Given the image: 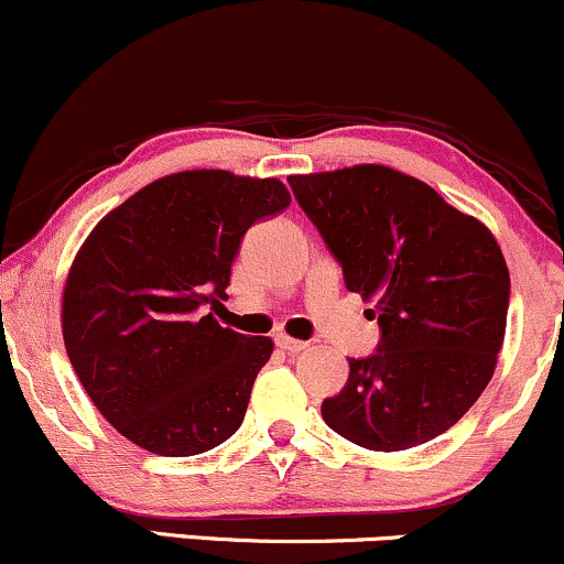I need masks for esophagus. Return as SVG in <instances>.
Segmentation results:
<instances>
[{"instance_id": "1", "label": "esophagus", "mask_w": 564, "mask_h": 564, "mask_svg": "<svg viewBox=\"0 0 564 564\" xmlns=\"http://www.w3.org/2000/svg\"><path fill=\"white\" fill-rule=\"evenodd\" d=\"M276 346H280L282 350H288V354H301V350L308 348V343L295 340V337H290V335H276Z\"/></svg>"}]
</instances>
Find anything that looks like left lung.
<instances>
[{
  "instance_id": "left-lung-1",
  "label": "left lung",
  "mask_w": 564,
  "mask_h": 564,
  "mask_svg": "<svg viewBox=\"0 0 564 564\" xmlns=\"http://www.w3.org/2000/svg\"><path fill=\"white\" fill-rule=\"evenodd\" d=\"M303 214L343 267L350 293L375 297L380 346L348 359L346 388L324 399L337 435L403 452L446 433L491 382L509 308V269L478 218L388 165L290 176Z\"/></svg>"
}]
</instances>
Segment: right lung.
Instances as JSON below:
<instances>
[{
    "label": "right lung",
    "instance_id": "add662e5",
    "mask_svg": "<svg viewBox=\"0 0 564 564\" xmlns=\"http://www.w3.org/2000/svg\"><path fill=\"white\" fill-rule=\"evenodd\" d=\"M280 178L182 171L110 210L73 261L63 293L68 359L99 414L161 456L210 452L242 425L274 343L221 327L245 231L282 214Z\"/></svg>",
    "mask_w": 564,
    "mask_h": 564
}]
</instances>
